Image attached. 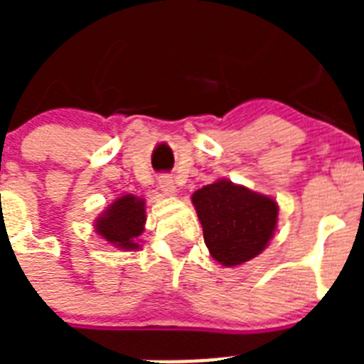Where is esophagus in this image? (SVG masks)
<instances>
[{"mask_svg":"<svg viewBox=\"0 0 364 364\" xmlns=\"http://www.w3.org/2000/svg\"><path fill=\"white\" fill-rule=\"evenodd\" d=\"M159 186H160V189H162L164 195H175V193H176V186H175V182H173V178L169 175L160 176Z\"/></svg>","mask_w":364,"mask_h":364,"instance_id":"1","label":"esophagus"}]
</instances>
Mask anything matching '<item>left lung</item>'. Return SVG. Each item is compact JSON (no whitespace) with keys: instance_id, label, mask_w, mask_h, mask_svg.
Listing matches in <instances>:
<instances>
[{"instance_id":"8db88e82","label":"left lung","mask_w":364,"mask_h":364,"mask_svg":"<svg viewBox=\"0 0 364 364\" xmlns=\"http://www.w3.org/2000/svg\"><path fill=\"white\" fill-rule=\"evenodd\" d=\"M191 200L205 246L224 266H239L259 255L277 226V202L230 180L204 186Z\"/></svg>"}]
</instances>
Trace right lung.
Here are the masks:
<instances>
[{
    "label": "right lung",
    "mask_w": 364,
    "mask_h": 364,
    "mask_svg": "<svg viewBox=\"0 0 364 364\" xmlns=\"http://www.w3.org/2000/svg\"><path fill=\"white\" fill-rule=\"evenodd\" d=\"M146 224V202L133 195H124L109 205L96 220V233L112 246L122 250H138L136 239Z\"/></svg>",
    "instance_id": "right-lung-1"
}]
</instances>
